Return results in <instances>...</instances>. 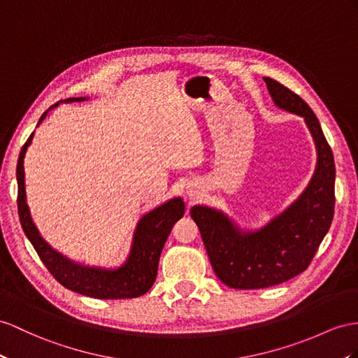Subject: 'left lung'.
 I'll return each mask as SVG.
<instances>
[{
  "label": "left lung",
  "mask_w": 358,
  "mask_h": 358,
  "mask_svg": "<svg viewBox=\"0 0 358 358\" xmlns=\"http://www.w3.org/2000/svg\"><path fill=\"white\" fill-rule=\"evenodd\" d=\"M264 81L275 104L304 117L316 143L317 164L302 195L255 233L239 230L215 208H190L215 273L233 289L277 286L304 272L334 216V157L316 115L304 99L277 80Z\"/></svg>",
  "instance_id": "obj_1"
}]
</instances>
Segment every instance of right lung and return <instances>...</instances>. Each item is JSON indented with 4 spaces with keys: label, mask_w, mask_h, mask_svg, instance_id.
I'll use <instances>...</instances> for the list:
<instances>
[{
    "label": "right lung",
    "mask_w": 358,
    "mask_h": 358,
    "mask_svg": "<svg viewBox=\"0 0 358 358\" xmlns=\"http://www.w3.org/2000/svg\"><path fill=\"white\" fill-rule=\"evenodd\" d=\"M85 99L86 98H68L65 103H74V101ZM57 106L59 103L51 106L41 116L39 124L43 121V117L47 116L50 110ZM33 134L34 131L30 134L29 141L24 143L20 159H17V213H20L22 230L34 246L42 263L62 286H65L72 292L81 293V295L98 299H125L143 295V293L151 289L155 277H157L160 254L173 224L185 215V203H182V199L173 198L160 207L154 208L152 212L146 213L141 219L134 233L131 252L121 268L112 271L81 266V264L71 262L57 251H54L42 239L38 228L31 221L30 210L25 201L24 157L27 148H29V145L33 141Z\"/></svg>",
    "instance_id": "1"
}]
</instances>
